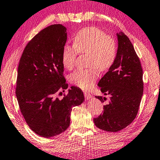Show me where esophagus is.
Listing matches in <instances>:
<instances>
[{
	"label": "esophagus",
	"instance_id": "esophagus-1",
	"mask_svg": "<svg viewBox=\"0 0 160 160\" xmlns=\"http://www.w3.org/2000/svg\"><path fill=\"white\" fill-rule=\"evenodd\" d=\"M84 96H85V98H86L87 100L91 99L92 97H93V96H92V95H91V93H86V92H85V93H84Z\"/></svg>",
	"mask_w": 160,
	"mask_h": 160
}]
</instances>
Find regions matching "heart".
Returning a JSON list of instances; mask_svg holds the SVG:
<instances>
[{
	"instance_id": "1",
	"label": "heart",
	"mask_w": 160,
	"mask_h": 160,
	"mask_svg": "<svg viewBox=\"0 0 160 160\" xmlns=\"http://www.w3.org/2000/svg\"><path fill=\"white\" fill-rule=\"evenodd\" d=\"M78 53H87L88 69H80L71 75L74 84L83 90L91 88L98 78V71L109 69L114 64L117 55L115 40L99 29L91 27L83 28L73 38V46L66 45L62 53V62L67 69L75 66Z\"/></svg>"
}]
</instances>
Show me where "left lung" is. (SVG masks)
<instances>
[{"instance_id":"obj_1","label":"left lung","mask_w":160,"mask_h":160,"mask_svg":"<svg viewBox=\"0 0 160 160\" xmlns=\"http://www.w3.org/2000/svg\"><path fill=\"white\" fill-rule=\"evenodd\" d=\"M118 46L114 64L99 80L98 86L109 102L103 114L94 118L101 130L118 132L129 125L138 113L143 91V70L131 42L122 32L117 33ZM102 102L106 97L96 96Z\"/></svg>"}]
</instances>
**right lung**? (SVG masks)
<instances>
[{"mask_svg":"<svg viewBox=\"0 0 160 160\" xmlns=\"http://www.w3.org/2000/svg\"><path fill=\"white\" fill-rule=\"evenodd\" d=\"M67 40L62 24L43 29L27 45L18 67L16 96L20 111L30 129L44 138L64 132L72 108L84 102L83 92L75 86L62 99L55 96L68 87L62 62Z\"/></svg>","mask_w":160,"mask_h":160,"instance_id":"add662e5","label":"right lung"}]
</instances>
